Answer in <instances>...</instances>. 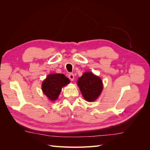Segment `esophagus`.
<instances>
[{"label": "esophagus", "instance_id": "34e87169", "mask_svg": "<svg viewBox=\"0 0 150 150\" xmlns=\"http://www.w3.org/2000/svg\"><path fill=\"white\" fill-rule=\"evenodd\" d=\"M68 77H69V78L71 81H73L74 79V74H72V73L69 74V76H68Z\"/></svg>", "mask_w": 150, "mask_h": 150}]
</instances>
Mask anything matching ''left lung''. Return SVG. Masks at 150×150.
Wrapping results in <instances>:
<instances>
[{
  "label": "left lung",
  "instance_id": "left-lung-1",
  "mask_svg": "<svg viewBox=\"0 0 150 150\" xmlns=\"http://www.w3.org/2000/svg\"><path fill=\"white\" fill-rule=\"evenodd\" d=\"M77 83L83 96L88 102L96 101L103 89L101 78L91 72L83 73V76L79 78Z\"/></svg>",
  "mask_w": 150,
  "mask_h": 150
}]
</instances>
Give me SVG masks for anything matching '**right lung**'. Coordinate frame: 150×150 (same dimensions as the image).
Returning <instances> with one entry per match:
<instances>
[{"instance_id": "right-lung-1", "label": "right lung", "mask_w": 150, "mask_h": 150, "mask_svg": "<svg viewBox=\"0 0 150 150\" xmlns=\"http://www.w3.org/2000/svg\"><path fill=\"white\" fill-rule=\"evenodd\" d=\"M70 83L69 79L62 74H51L42 83V90L50 101H56L63 86Z\"/></svg>"}]
</instances>
